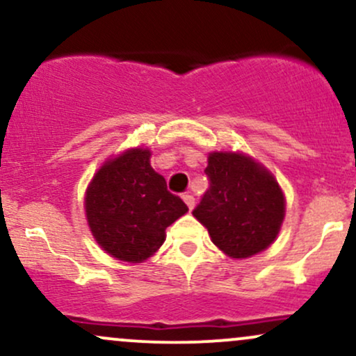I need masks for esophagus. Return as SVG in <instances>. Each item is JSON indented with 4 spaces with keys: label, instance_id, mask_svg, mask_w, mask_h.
I'll list each match as a JSON object with an SVG mask.
<instances>
[{
    "label": "esophagus",
    "instance_id": "34e87169",
    "mask_svg": "<svg viewBox=\"0 0 356 356\" xmlns=\"http://www.w3.org/2000/svg\"><path fill=\"white\" fill-rule=\"evenodd\" d=\"M182 199H184V202L187 204V207H189V209H194V204H195L194 195H192V194H184Z\"/></svg>",
    "mask_w": 356,
    "mask_h": 356
}]
</instances>
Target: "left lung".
<instances>
[{"label":"left lung","mask_w":356,"mask_h":356,"mask_svg":"<svg viewBox=\"0 0 356 356\" xmlns=\"http://www.w3.org/2000/svg\"><path fill=\"white\" fill-rule=\"evenodd\" d=\"M209 189L192 211L227 256L249 257L275 241L284 218V197L266 169L243 154L214 152L204 170Z\"/></svg>","instance_id":"left-lung-1"}]
</instances>
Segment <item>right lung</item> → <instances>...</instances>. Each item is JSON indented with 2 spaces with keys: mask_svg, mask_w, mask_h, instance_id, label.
I'll use <instances>...</instances> for the list:
<instances>
[{
  "mask_svg": "<svg viewBox=\"0 0 356 356\" xmlns=\"http://www.w3.org/2000/svg\"><path fill=\"white\" fill-rule=\"evenodd\" d=\"M85 209L92 234L110 256L140 263L164 244L165 229L187 206L150 167L149 150L130 149L97 172Z\"/></svg>",
  "mask_w": 356,
  "mask_h": 356,
  "instance_id": "obj_1",
  "label": "right lung"
}]
</instances>
